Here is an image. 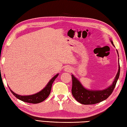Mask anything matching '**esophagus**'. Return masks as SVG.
<instances>
[{"label": "esophagus", "instance_id": "esophagus-1", "mask_svg": "<svg viewBox=\"0 0 127 127\" xmlns=\"http://www.w3.org/2000/svg\"><path fill=\"white\" fill-rule=\"evenodd\" d=\"M64 70L66 72H70L72 70V68L71 67H70V66H66V67L65 68H64Z\"/></svg>", "mask_w": 127, "mask_h": 127}]
</instances>
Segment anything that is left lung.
<instances>
[{
    "label": "left lung",
    "instance_id": "obj_1",
    "mask_svg": "<svg viewBox=\"0 0 127 127\" xmlns=\"http://www.w3.org/2000/svg\"><path fill=\"white\" fill-rule=\"evenodd\" d=\"M110 41L113 45L114 46L112 40H110ZM117 51L118 54V52L117 50ZM119 74L120 65H119L118 71L117 72L112 85L109 88H106V89L103 90H90L86 89L81 85L80 82L74 75H71L72 81L71 91L73 96L80 103L85 104V105H92V104L99 103L100 102L105 100L112 94L113 91L114 90L118 79L119 78Z\"/></svg>",
    "mask_w": 127,
    "mask_h": 127
}]
</instances>
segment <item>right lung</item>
Wrapping results in <instances>:
<instances>
[{
  "label": "right lung",
  "instance_id": "right-lung-1",
  "mask_svg": "<svg viewBox=\"0 0 127 127\" xmlns=\"http://www.w3.org/2000/svg\"><path fill=\"white\" fill-rule=\"evenodd\" d=\"M58 75H59V74L56 75L52 79H51V80L48 82L47 85L45 86V88H44L43 90H42L41 92L32 95H26V96H23V95H18L13 92L9 88L10 92H12V94L14 95L17 99L21 100L22 101L26 102V103L32 104L39 103L44 101V100L47 98L48 96H49V95H50L51 93V88H52V84L53 83V81H55L56 78H57Z\"/></svg>",
  "mask_w": 127,
  "mask_h": 127
}]
</instances>
